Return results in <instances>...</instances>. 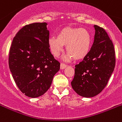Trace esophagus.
<instances>
[{
    "label": "esophagus",
    "mask_w": 122,
    "mask_h": 122,
    "mask_svg": "<svg viewBox=\"0 0 122 122\" xmlns=\"http://www.w3.org/2000/svg\"><path fill=\"white\" fill-rule=\"evenodd\" d=\"M66 66H67V65L64 64V63H61V64H60V68H61V70H64Z\"/></svg>",
    "instance_id": "1"
}]
</instances>
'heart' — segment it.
<instances>
[{
    "instance_id": "heart-1",
    "label": "heart",
    "mask_w": 122,
    "mask_h": 122,
    "mask_svg": "<svg viewBox=\"0 0 122 122\" xmlns=\"http://www.w3.org/2000/svg\"><path fill=\"white\" fill-rule=\"evenodd\" d=\"M49 50L55 57H58L66 46L67 54L63 57L69 61L83 59L88 54L92 46L90 32L83 28L65 27L58 32L57 37H51L47 41Z\"/></svg>"
}]
</instances>
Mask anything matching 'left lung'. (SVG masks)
Masks as SVG:
<instances>
[{"label": "left lung", "instance_id": "left-lung-1", "mask_svg": "<svg viewBox=\"0 0 122 122\" xmlns=\"http://www.w3.org/2000/svg\"><path fill=\"white\" fill-rule=\"evenodd\" d=\"M95 34L92 48L83 60L75 66L71 84L80 96L91 98L98 95L107 85L115 66L112 41L105 29L93 25Z\"/></svg>", "mask_w": 122, "mask_h": 122}]
</instances>
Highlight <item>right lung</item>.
I'll return each mask as SVG.
<instances>
[{"label":"right lung","mask_w":122,"mask_h":122,"mask_svg":"<svg viewBox=\"0 0 122 122\" xmlns=\"http://www.w3.org/2000/svg\"><path fill=\"white\" fill-rule=\"evenodd\" d=\"M47 25L36 22L23 27L13 39L10 49L9 65L13 78L19 90L30 98L45 93L60 69L47 44Z\"/></svg>","instance_id":"add662e5"}]
</instances>
